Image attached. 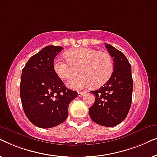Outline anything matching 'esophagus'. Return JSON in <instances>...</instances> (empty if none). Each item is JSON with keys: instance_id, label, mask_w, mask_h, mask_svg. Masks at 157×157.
<instances>
[{"instance_id": "34e87169", "label": "esophagus", "mask_w": 157, "mask_h": 157, "mask_svg": "<svg viewBox=\"0 0 157 157\" xmlns=\"http://www.w3.org/2000/svg\"><path fill=\"white\" fill-rule=\"evenodd\" d=\"M85 93H86V91H78V96L81 97V96H83Z\"/></svg>"}]
</instances>
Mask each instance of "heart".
Returning <instances> with one entry per match:
<instances>
[{
    "label": "heart",
    "instance_id": "obj_1",
    "mask_svg": "<svg viewBox=\"0 0 157 157\" xmlns=\"http://www.w3.org/2000/svg\"><path fill=\"white\" fill-rule=\"evenodd\" d=\"M66 60L56 59L55 72L63 80L69 81L80 73L78 78L68 83L73 89L92 86L97 88L106 83L112 75L113 61L110 54L91 48H79L65 53Z\"/></svg>",
    "mask_w": 157,
    "mask_h": 157
}]
</instances>
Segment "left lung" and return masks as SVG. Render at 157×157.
<instances>
[{
	"label": "left lung",
	"instance_id": "8db88e82",
	"mask_svg": "<svg viewBox=\"0 0 157 157\" xmlns=\"http://www.w3.org/2000/svg\"><path fill=\"white\" fill-rule=\"evenodd\" d=\"M106 48L113 58V71L109 81L96 91L95 102L89 112L95 123L104 126H117L126 119L132 101V66L125 55L111 45Z\"/></svg>",
	"mask_w": 157,
	"mask_h": 157
}]
</instances>
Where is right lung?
<instances>
[{
  "label": "right lung",
  "instance_id": "add662e5",
  "mask_svg": "<svg viewBox=\"0 0 157 157\" xmlns=\"http://www.w3.org/2000/svg\"><path fill=\"white\" fill-rule=\"evenodd\" d=\"M63 47L48 46L30 58L22 70L21 103L25 116L39 128H52L65 121L77 92L67 89L53 68Z\"/></svg>",
  "mask_w": 157,
  "mask_h": 157
}]
</instances>
